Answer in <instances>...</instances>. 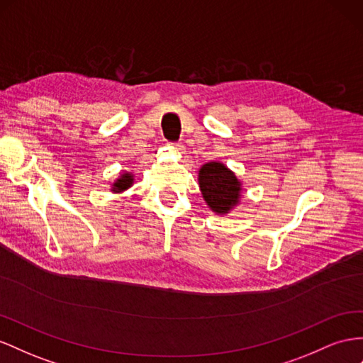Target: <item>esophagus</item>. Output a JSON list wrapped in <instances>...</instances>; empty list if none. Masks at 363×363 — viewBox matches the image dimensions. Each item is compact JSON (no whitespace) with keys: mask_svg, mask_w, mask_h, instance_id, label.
I'll return each instance as SVG.
<instances>
[{"mask_svg":"<svg viewBox=\"0 0 363 363\" xmlns=\"http://www.w3.org/2000/svg\"><path fill=\"white\" fill-rule=\"evenodd\" d=\"M169 146H171V148H174V150H177V151H183L184 148H183V145L182 143H169Z\"/></svg>","mask_w":363,"mask_h":363,"instance_id":"obj_1","label":"esophagus"}]
</instances>
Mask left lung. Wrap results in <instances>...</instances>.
<instances>
[{"label": "left lung", "mask_w": 363, "mask_h": 363, "mask_svg": "<svg viewBox=\"0 0 363 363\" xmlns=\"http://www.w3.org/2000/svg\"><path fill=\"white\" fill-rule=\"evenodd\" d=\"M203 200L217 215H228L241 203L242 182L223 162L212 160L199 169Z\"/></svg>", "instance_id": "obj_1"}]
</instances>
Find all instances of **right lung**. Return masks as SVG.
<instances>
[{
  "mask_svg": "<svg viewBox=\"0 0 363 363\" xmlns=\"http://www.w3.org/2000/svg\"><path fill=\"white\" fill-rule=\"evenodd\" d=\"M133 184H134V174L125 171V172H121L119 177L113 182L110 191L113 194H122L125 191H128Z\"/></svg>",
  "mask_w": 363,
  "mask_h": 363,
  "instance_id": "right-lung-1",
  "label": "right lung"
}]
</instances>
